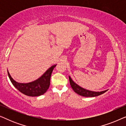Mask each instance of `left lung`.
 Returning a JSON list of instances; mask_svg holds the SVG:
<instances>
[{"instance_id": "8db88e82", "label": "left lung", "mask_w": 126, "mask_h": 126, "mask_svg": "<svg viewBox=\"0 0 126 126\" xmlns=\"http://www.w3.org/2000/svg\"><path fill=\"white\" fill-rule=\"evenodd\" d=\"M69 82L71 87L73 89V90L79 95L84 96V97H96V96H99L100 94H104L107 92L108 90L101 91V92H94V91H92L87 90L81 87L79 85L73 81L71 79V77L69 76Z\"/></svg>"}]
</instances>
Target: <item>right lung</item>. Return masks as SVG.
<instances>
[{
  "label": "right lung",
  "instance_id": "1",
  "mask_svg": "<svg viewBox=\"0 0 126 126\" xmlns=\"http://www.w3.org/2000/svg\"><path fill=\"white\" fill-rule=\"evenodd\" d=\"M56 66H51L37 80L28 83L16 82L12 78L8 70L7 73L12 84L19 91L29 96H39L44 94L49 88L51 73Z\"/></svg>",
  "mask_w": 126,
  "mask_h": 126
}]
</instances>
